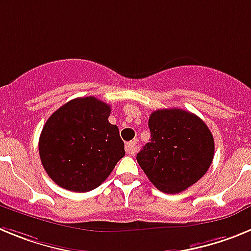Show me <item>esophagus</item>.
Wrapping results in <instances>:
<instances>
[{
    "label": "esophagus",
    "instance_id": "1",
    "mask_svg": "<svg viewBox=\"0 0 251 251\" xmlns=\"http://www.w3.org/2000/svg\"><path fill=\"white\" fill-rule=\"evenodd\" d=\"M126 152H127L128 154H136V152H137V142L136 141L128 142L127 145H126Z\"/></svg>",
    "mask_w": 251,
    "mask_h": 251
}]
</instances>
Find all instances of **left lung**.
<instances>
[{
  "instance_id": "8db88e82",
  "label": "left lung",
  "mask_w": 251,
  "mask_h": 251,
  "mask_svg": "<svg viewBox=\"0 0 251 251\" xmlns=\"http://www.w3.org/2000/svg\"><path fill=\"white\" fill-rule=\"evenodd\" d=\"M151 141L137 161L151 182L166 194L196 183L214 158L215 143L202 119L182 109H159L150 115Z\"/></svg>"
}]
</instances>
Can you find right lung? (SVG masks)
I'll return each instance as SVG.
<instances>
[{
    "mask_svg": "<svg viewBox=\"0 0 251 251\" xmlns=\"http://www.w3.org/2000/svg\"><path fill=\"white\" fill-rule=\"evenodd\" d=\"M110 105L94 98H76L50 115L39 139L46 174L60 187L88 192L101 185L123 158L124 143L108 122Z\"/></svg>",
    "mask_w": 251,
    "mask_h": 251,
    "instance_id": "1",
    "label": "right lung"
}]
</instances>
